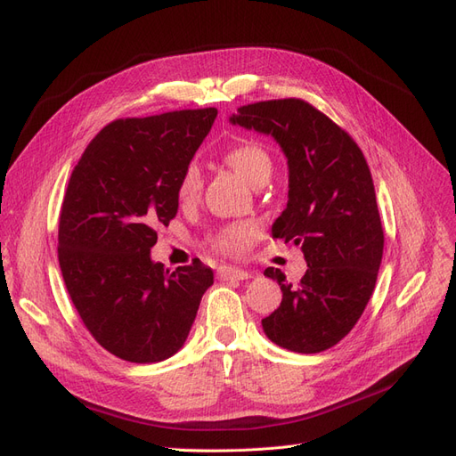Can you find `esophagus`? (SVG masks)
I'll list each match as a JSON object with an SVG mask.
<instances>
[{
  "label": "esophagus",
  "mask_w": 456,
  "mask_h": 456,
  "mask_svg": "<svg viewBox=\"0 0 456 456\" xmlns=\"http://www.w3.org/2000/svg\"><path fill=\"white\" fill-rule=\"evenodd\" d=\"M216 278L220 281H230V280H249L251 273L240 270V268H230V266H220L216 270Z\"/></svg>",
  "instance_id": "34e87169"
}]
</instances>
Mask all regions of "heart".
I'll list each match as a JSON object with an SVG mask.
<instances>
[{"mask_svg": "<svg viewBox=\"0 0 456 456\" xmlns=\"http://www.w3.org/2000/svg\"><path fill=\"white\" fill-rule=\"evenodd\" d=\"M223 159L253 186H258L260 183L268 181L273 169L270 151L262 144L253 141L240 142L236 146L228 148L223 154ZM201 190H203L201 169L198 167V163L191 161L183 169L181 178H178L176 198L184 207L194 205L201 198ZM258 236H260L258 224L251 223V220H243V223H232L215 230L211 236L207 238V243H209L213 251L220 255L241 256L251 249L253 243L258 240Z\"/></svg>", "mask_w": 456, "mask_h": 456, "instance_id": "obj_1", "label": "heart"}]
</instances>
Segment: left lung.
Wrapping results in <instances>:
<instances>
[{
	"label": "left lung",
	"instance_id": "8db88e82",
	"mask_svg": "<svg viewBox=\"0 0 456 456\" xmlns=\"http://www.w3.org/2000/svg\"><path fill=\"white\" fill-rule=\"evenodd\" d=\"M232 123L272 134L289 165L287 209L273 238L300 245L308 270L281 285V305L262 320L266 337L298 354L335 346L360 320L375 291L384 232L375 184L362 148L333 119L302 99L240 106Z\"/></svg>",
	"mask_w": 456,
	"mask_h": 456
}]
</instances>
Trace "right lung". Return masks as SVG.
<instances>
[{
	"mask_svg": "<svg viewBox=\"0 0 456 456\" xmlns=\"http://www.w3.org/2000/svg\"><path fill=\"white\" fill-rule=\"evenodd\" d=\"M216 108L108 123L72 171L59 220V265L81 322L104 350L156 363L183 348L213 272L151 262L156 228L178 209L176 183Z\"/></svg>",
	"mask_w": 456,
	"mask_h": 456,
	"instance_id": "add662e5",
	"label": "right lung"
}]
</instances>
